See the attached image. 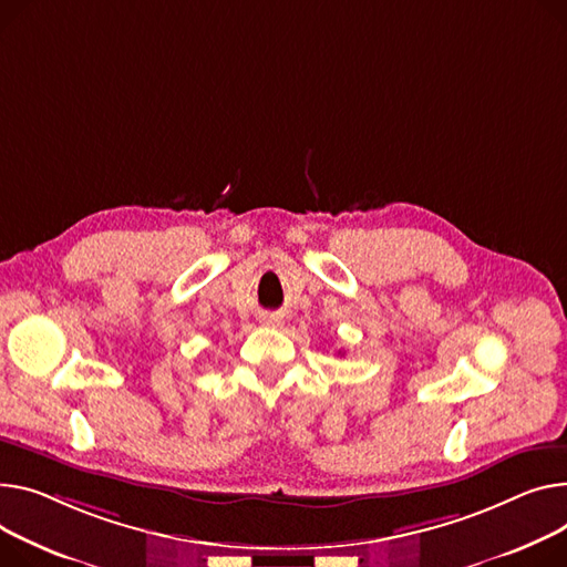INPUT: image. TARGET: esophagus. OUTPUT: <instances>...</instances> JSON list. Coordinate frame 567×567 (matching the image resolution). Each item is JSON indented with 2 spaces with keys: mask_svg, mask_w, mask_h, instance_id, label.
Here are the masks:
<instances>
[{
  "mask_svg": "<svg viewBox=\"0 0 567 567\" xmlns=\"http://www.w3.org/2000/svg\"><path fill=\"white\" fill-rule=\"evenodd\" d=\"M259 323H261V326H269V328H278V326H282V315H276V312L261 315V317H259Z\"/></svg>",
  "mask_w": 567,
  "mask_h": 567,
  "instance_id": "34e87169",
  "label": "esophagus"
}]
</instances>
